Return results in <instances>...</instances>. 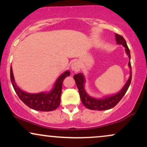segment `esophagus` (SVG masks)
<instances>
[{
  "mask_svg": "<svg viewBox=\"0 0 147 147\" xmlns=\"http://www.w3.org/2000/svg\"><path fill=\"white\" fill-rule=\"evenodd\" d=\"M71 69L72 71L74 72H78L80 70V65L78 62H74L71 65Z\"/></svg>",
  "mask_w": 147,
  "mask_h": 147,
  "instance_id": "1",
  "label": "esophagus"
}]
</instances>
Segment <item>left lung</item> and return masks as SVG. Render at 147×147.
Returning <instances> with one entry per match:
<instances>
[{
  "mask_svg": "<svg viewBox=\"0 0 147 147\" xmlns=\"http://www.w3.org/2000/svg\"><path fill=\"white\" fill-rule=\"evenodd\" d=\"M115 40L117 41V44L122 45L125 48V51L127 56L129 57V61L128 63L129 68L130 69V76L127 82H126L125 85L123 86L119 92L115 94H112V95H105L102 97H94L89 95L86 92L85 89V84H86V78L85 76L83 73H79L73 76V78L75 79L76 84H77V88L79 90V95H80L81 100L83 104L87 109H90V110H96V111H105L109 110V109H112L115 106L118 104V102L121 100V99L124 97L125 93L129 88L130 84L131 82V65L130 59H131V54H130V50L128 48L126 42L121 35L115 34Z\"/></svg>",
  "mask_w": 147,
  "mask_h": 147,
  "instance_id": "left-lung-1",
  "label": "left lung"
}]
</instances>
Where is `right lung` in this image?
<instances>
[{"label":"right lung","instance_id":"add662e5","mask_svg":"<svg viewBox=\"0 0 147 147\" xmlns=\"http://www.w3.org/2000/svg\"><path fill=\"white\" fill-rule=\"evenodd\" d=\"M70 72L66 70L61 75L50 91L38 93H30L21 90L15 82L12 67L10 68V79L13 87L21 100L30 109L39 111H52L59 107L61 102L62 84L64 79L70 76Z\"/></svg>","mask_w":147,"mask_h":147}]
</instances>
